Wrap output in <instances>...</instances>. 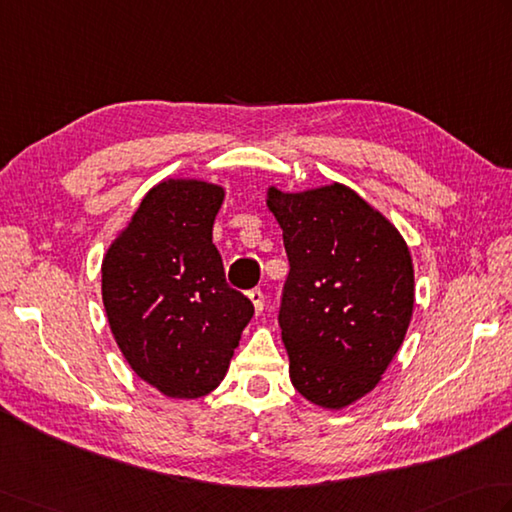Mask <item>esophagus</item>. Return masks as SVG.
Returning <instances> with one entry per match:
<instances>
[{
    "mask_svg": "<svg viewBox=\"0 0 512 512\" xmlns=\"http://www.w3.org/2000/svg\"><path fill=\"white\" fill-rule=\"evenodd\" d=\"M248 299H250V304H253V308H255V315H259L264 310V293L259 288H253L248 293Z\"/></svg>",
    "mask_w": 512,
    "mask_h": 512,
    "instance_id": "obj_1",
    "label": "esophagus"
}]
</instances>
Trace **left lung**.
<instances>
[{"label":"left lung","mask_w":512,"mask_h":512,"mask_svg":"<svg viewBox=\"0 0 512 512\" xmlns=\"http://www.w3.org/2000/svg\"><path fill=\"white\" fill-rule=\"evenodd\" d=\"M266 206L290 262L279 308L290 382L310 404L342 410L382 382L404 344L413 257L395 224L339 182L268 186Z\"/></svg>","instance_id":"1"}]
</instances>
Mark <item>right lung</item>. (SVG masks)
<instances>
[{
  "mask_svg": "<svg viewBox=\"0 0 512 512\" xmlns=\"http://www.w3.org/2000/svg\"><path fill=\"white\" fill-rule=\"evenodd\" d=\"M226 188L204 179H164L144 195L102 259L110 333L128 366L173 399L215 390L253 317L228 288L213 244Z\"/></svg>",
  "mask_w": 512,
  "mask_h": 512,
  "instance_id": "obj_1",
  "label": "right lung"
}]
</instances>
